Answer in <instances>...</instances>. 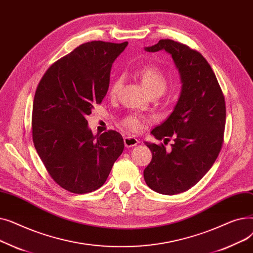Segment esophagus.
Instances as JSON below:
<instances>
[{"label": "esophagus", "mask_w": 253, "mask_h": 253, "mask_svg": "<svg viewBox=\"0 0 253 253\" xmlns=\"http://www.w3.org/2000/svg\"><path fill=\"white\" fill-rule=\"evenodd\" d=\"M124 143L126 145V148H131V147H135V145H137L139 143V141L135 137L126 136L124 138Z\"/></svg>", "instance_id": "esophagus-1"}]
</instances>
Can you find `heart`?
Wrapping results in <instances>:
<instances>
[{
    "instance_id": "obj_1",
    "label": "heart",
    "mask_w": 253,
    "mask_h": 253,
    "mask_svg": "<svg viewBox=\"0 0 253 253\" xmlns=\"http://www.w3.org/2000/svg\"><path fill=\"white\" fill-rule=\"evenodd\" d=\"M144 89L150 94H162L166 89V78L161 69L156 65H148L136 72ZM122 87V79H117L110 88V95L116 96ZM145 119L139 115H129L123 120V126L132 132H139L144 127Z\"/></svg>"
}]
</instances>
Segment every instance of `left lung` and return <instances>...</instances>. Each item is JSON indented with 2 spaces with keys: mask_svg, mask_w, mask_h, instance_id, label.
<instances>
[{
  "mask_svg": "<svg viewBox=\"0 0 253 253\" xmlns=\"http://www.w3.org/2000/svg\"><path fill=\"white\" fill-rule=\"evenodd\" d=\"M144 50L169 53L180 75L181 91L173 112L151 132L158 140L172 137L174 142L170 151L164 144L144 142L153 158L143 171L153 191L176 195L194 187L216 160L223 142L224 97L211 66L198 51L169 39Z\"/></svg>",
  "mask_w": 253,
  "mask_h": 253,
  "instance_id": "left-lung-1",
  "label": "left lung"
}]
</instances>
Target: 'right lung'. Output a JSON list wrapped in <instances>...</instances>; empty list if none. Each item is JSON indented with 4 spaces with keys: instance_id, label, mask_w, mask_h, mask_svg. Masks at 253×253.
<instances>
[{
    "instance_id": "add662e5",
    "label": "right lung",
    "mask_w": 253,
    "mask_h": 253,
    "mask_svg": "<svg viewBox=\"0 0 253 253\" xmlns=\"http://www.w3.org/2000/svg\"><path fill=\"white\" fill-rule=\"evenodd\" d=\"M128 42L92 41L57 60L40 81L33 104V141L48 173L75 194L99 189L123 153L115 130L93 135L86 117L102 101L115 59Z\"/></svg>"
}]
</instances>
